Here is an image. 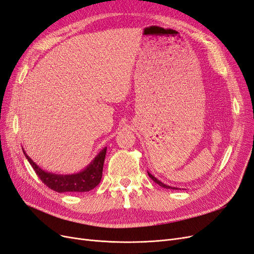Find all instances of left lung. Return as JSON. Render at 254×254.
Returning <instances> with one entry per match:
<instances>
[{
  "label": "left lung",
  "instance_id": "obj_1",
  "mask_svg": "<svg viewBox=\"0 0 254 254\" xmlns=\"http://www.w3.org/2000/svg\"><path fill=\"white\" fill-rule=\"evenodd\" d=\"M147 174H148V176L150 177V178L153 180V181H155L156 183H158L159 184V186L160 187H162V188H164V189H171V190H178V189H177V188H174V187H170V186H166V184H164V183H162V182H161L160 180H158L157 178H156V177H153L149 172H147Z\"/></svg>",
  "mask_w": 254,
  "mask_h": 254
}]
</instances>
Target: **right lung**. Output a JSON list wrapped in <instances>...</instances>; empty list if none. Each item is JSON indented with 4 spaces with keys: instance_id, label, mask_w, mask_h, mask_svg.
I'll use <instances>...</instances> for the list:
<instances>
[{
    "instance_id": "1",
    "label": "right lung",
    "mask_w": 254,
    "mask_h": 254,
    "mask_svg": "<svg viewBox=\"0 0 254 254\" xmlns=\"http://www.w3.org/2000/svg\"><path fill=\"white\" fill-rule=\"evenodd\" d=\"M106 151L107 147L103 148L97 153V156L92 160V162L81 172L72 175H59L42 170L41 167L38 166L27 156V153L23 149L25 158L27 159L30 165L33 166L34 171L41 179V181L51 190L58 191V193H64V191L84 193V191H89L96 188L102 180Z\"/></svg>"
}]
</instances>
